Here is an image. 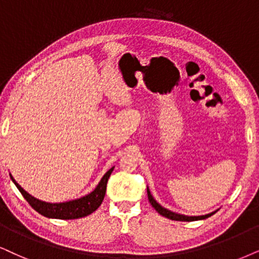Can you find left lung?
Returning a JSON list of instances; mask_svg holds the SVG:
<instances>
[{"label": "left lung", "instance_id": "8db88e82", "mask_svg": "<svg viewBox=\"0 0 259 259\" xmlns=\"http://www.w3.org/2000/svg\"><path fill=\"white\" fill-rule=\"evenodd\" d=\"M147 194H148V199H149L150 204H152V207L155 209V210L158 211L160 215H162V217H165L167 219H171V220H175V221H196V220H203V219H207L209 217H211L212 214H215V211L210 212V214H208V215H203V217H185V215L176 214V212L169 211V210H167V209L162 208L161 205H160L159 203L153 198V196L150 195L149 189H147Z\"/></svg>", "mask_w": 259, "mask_h": 259}]
</instances>
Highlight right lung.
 I'll return each instance as SVG.
<instances>
[{
	"label": "right lung",
	"mask_w": 259,
	"mask_h": 259,
	"mask_svg": "<svg viewBox=\"0 0 259 259\" xmlns=\"http://www.w3.org/2000/svg\"><path fill=\"white\" fill-rule=\"evenodd\" d=\"M113 171V167L110 168L106 172V175L101 178V181L94 191H92L90 195L84 196L75 201L65 202V203H47L41 202L39 199L32 197L31 195L27 194L20 185L16 183L12 177V181L14 182L16 188L19 189V191L21 192V195L24 196V198L28 202V204L34 209L35 211H38L39 214L42 217L51 218V219H61V220H73V219H80L84 218L87 215L92 214L93 211H96L99 205L103 202L104 197H105L106 192V185L107 181H109L111 173Z\"/></svg>",
	"instance_id": "add662e5"
}]
</instances>
